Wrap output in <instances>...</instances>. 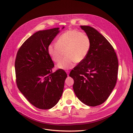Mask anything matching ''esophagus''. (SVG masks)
<instances>
[{
    "label": "esophagus",
    "mask_w": 133,
    "mask_h": 133,
    "mask_svg": "<svg viewBox=\"0 0 133 133\" xmlns=\"http://www.w3.org/2000/svg\"><path fill=\"white\" fill-rule=\"evenodd\" d=\"M66 72L67 73V75H68V76L69 75V71H66Z\"/></svg>",
    "instance_id": "34e87169"
}]
</instances>
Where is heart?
<instances>
[{
    "label": "heart",
    "instance_id": "1",
    "mask_svg": "<svg viewBox=\"0 0 133 133\" xmlns=\"http://www.w3.org/2000/svg\"><path fill=\"white\" fill-rule=\"evenodd\" d=\"M92 47V41L86 34L76 30H69L59 37L57 44H51L48 47V52L52 60L58 63L64 53L65 58L57 65L59 69L67 70L73 68L75 62L84 60Z\"/></svg>",
    "mask_w": 133,
    "mask_h": 133
}]
</instances>
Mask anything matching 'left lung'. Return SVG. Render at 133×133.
<instances>
[{
    "label": "left lung",
    "instance_id": "1",
    "mask_svg": "<svg viewBox=\"0 0 133 133\" xmlns=\"http://www.w3.org/2000/svg\"><path fill=\"white\" fill-rule=\"evenodd\" d=\"M92 41L87 57L69 73L74 80V92L78 98L89 106L105 101L115 86L118 63L109 42L94 28L80 26Z\"/></svg>",
    "mask_w": 133,
    "mask_h": 133
}]
</instances>
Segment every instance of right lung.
I'll use <instances>...</instances> for the list:
<instances>
[{"mask_svg":"<svg viewBox=\"0 0 133 133\" xmlns=\"http://www.w3.org/2000/svg\"><path fill=\"white\" fill-rule=\"evenodd\" d=\"M59 32L57 27L36 32L24 42L17 54V87L26 99L39 109H48L55 106L64 90L67 74L61 69L52 72L54 65L48 52V46Z\"/></svg>","mask_w":133,"mask_h":133,"instance_id":"right-lung-1","label":"right lung"}]
</instances>
